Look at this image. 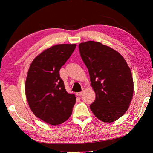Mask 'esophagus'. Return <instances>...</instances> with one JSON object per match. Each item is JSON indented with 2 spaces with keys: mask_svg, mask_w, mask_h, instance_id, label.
Segmentation results:
<instances>
[{
  "mask_svg": "<svg viewBox=\"0 0 153 153\" xmlns=\"http://www.w3.org/2000/svg\"><path fill=\"white\" fill-rule=\"evenodd\" d=\"M84 89H83V90H82V92H77L76 93V95L78 96H81L82 95V94H83V92H84Z\"/></svg>",
  "mask_w": 153,
  "mask_h": 153,
  "instance_id": "esophagus-1",
  "label": "esophagus"
}]
</instances>
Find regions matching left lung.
Here are the masks:
<instances>
[{"label": "left lung", "instance_id": "obj_1", "mask_svg": "<svg viewBox=\"0 0 153 153\" xmlns=\"http://www.w3.org/2000/svg\"><path fill=\"white\" fill-rule=\"evenodd\" d=\"M96 99L90 105L100 121L112 123L126 112L133 96L131 69L116 50L93 41L79 44Z\"/></svg>", "mask_w": 153, "mask_h": 153}]
</instances>
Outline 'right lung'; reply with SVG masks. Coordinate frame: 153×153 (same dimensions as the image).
Here are the masks:
<instances>
[{
  "mask_svg": "<svg viewBox=\"0 0 153 153\" xmlns=\"http://www.w3.org/2000/svg\"><path fill=\"white\" fill-rule=\"evenodd\" d=\"M76 44H59L43 51L33 60L27 73L25 95L32 112L52 125L69 119L76 103L75 95L68 93L59 70L70 57Z\"/></svg>",
  "mask_w": 153,
  "mask_h": 153,
  "instance_id": "obj_1",
  "label": "right lung"
}]
</instances>
